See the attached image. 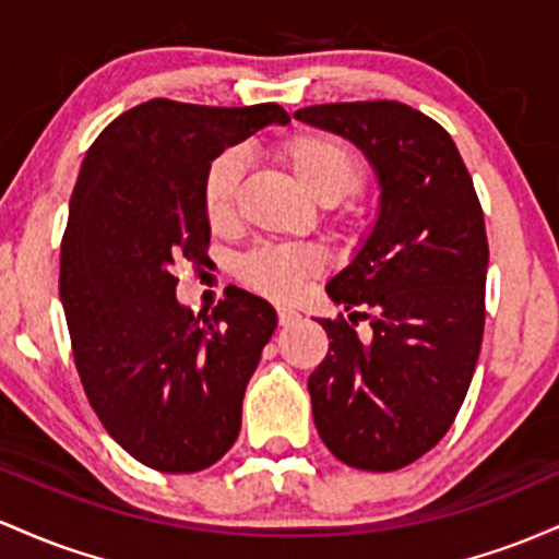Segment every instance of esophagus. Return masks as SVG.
<instances>
[{"label": "esophagus", "instance_id": "obj_1", "mask_svg": "<svg viewBox=\"0 0 559 559\" xmlns=\"http://www.w3.org/2000/svg\"><path fill=\"white\" fill-rule=\"evenodd\" d=\"M298 317H300V313L293 309V306H277V319H280L282 328H287V324L298 322Z\"/></svg>", "mask_w": 559, "mask_h": 559}]
</instances>
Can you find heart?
Here are the masks:
<instances>
[{
  "instance_id": "obj_1",
  "label": "heart",
  "mask_w": 559,
  "mask_h": 559,
  "mask_svg": "<svg viewBox=\"0 0 559 559\" xmlns=\"http://www.w3.org/2000/svg\"><path fill=\"white\" fill-rule=\"evenodd\" d=\"M280 155L298 185L319 203H335L364 181V163L346 142L324 131H298L280 144ZM242 181V155L229 147L209 163L203 174V209L213 227L235 218ZM324 255L313 246H261L242 255L237 277L261 296L296 298L313 274L322 272Z\"/></svg>"
}]
</instances>
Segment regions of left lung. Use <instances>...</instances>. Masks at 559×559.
Wrapping results in <instances>:
<instances>
[{"label": "left lung", "mask_w": 559, "mask_h": 559, "mask_svg": "<svg viewBox=\"0 0 559 559\" xmlns=\"http://www.w3.org/2000/svg\"><path fill=\"white\" fill-rule=\"evenodd\" d=\"M296 118L354 142L380 181L378 222L328 285L348 317L319 319L330 348L309 393L319 438L337 460L391 473L447 436L478 364L488 269L480 200L449 131L409 105H311ZM359 321L369 336L355 332Z\"/></svg>", "instance_id": "left-lung-1"}]
</instances>
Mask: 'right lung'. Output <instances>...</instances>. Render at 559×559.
Instances as JSON below:
<instances>
[{
	"mask_svg": "<svg viewBox=\"0 0 559 559\" xmlns=\"http://www.w3.org/2000/svg\"><path fill=\"white\" fill-rule=\"evenodd\" d=\"M248 108L147 99L92 142L60 248V300L92 409L112 441L158 473H198L240 436L242 396L277 313L227 287L209 317L177 300L174 266L209 261L203 174L266 123Z\"/></svg>",
	"mask_w": 559,
	"mask_h": 559,
	"instance_id": "right-lung-1",
	"label": "right lung"
}]
</instances>
